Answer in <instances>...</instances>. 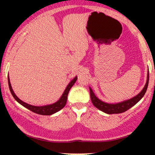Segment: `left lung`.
I'll return each instance as SVG.
<instances>
[{"label":"left lung","instance_id":"1","mask_svg":"<svg viewBox=\"0 0 155 155\" xmlns=\"http://www.w3.org/2000/svg\"><path fill=\"white\" fill-rule=\"evenodd\" d=\"M149 72L147 74V82L144 87L143 88V90H141V92L140 93H138V95L135 97H132L131 99L129 100L122 101V102L117 103V104H107V103L103 102L102 101H101L100 99L97 98L96 97L95 94H94L93 91L91 88L90 87V97H91V101L92 104L95 106L96 108H98L101 111L105 112V113L108 114H120L123 113V112L126 111L127 110H128L129 108L133 107L134 105H136L137 103L139 101L142 97H143L144 94L147 91V87H148V84H149Z\"/></svg>","mask_w":155,"mask_h":155}]
</instances>
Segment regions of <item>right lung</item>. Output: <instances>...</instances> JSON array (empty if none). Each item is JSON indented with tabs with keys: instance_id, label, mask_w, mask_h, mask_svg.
Here are the masks:
<instances>
[{
	"instance_id": "obj_1",
	"label": "right lung",
	"mask_w": 155,
	"mask_h": 155,
	"mask_svg": "<svg viewBox=\"0 0 155 155\" xmlns=\"http://www.w3.org/2000/svg\"><path fill=\"white\" fill-rule=\"evenodd\" d=\"M76 80H77V76H76L74 79H73L72 81L68 84V86L66 87V88H65L63 94L62 95L61 97H60V98L57 101V102H55L54 104H52L50 105H46V106H32V105H30L28 104H26V103L23 102L22 101H21L20 99H19V97L15 95V93L14 92L13 90H12V85H11V83H10L9 77H8V87H9L11 93H12V95H13L14 98H15V100L19 103V104H20L22 106L27 108L28 109L31 110V111L34 112L35 114H38L51 115V114H53L56 113V112L59 111L60 110H61L62 108L65 106V104H66V102H67L68 95L69 90H70V89L72 87L73 85L75 84Z\"/></svg>"
}]
</instances>
